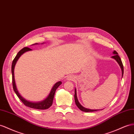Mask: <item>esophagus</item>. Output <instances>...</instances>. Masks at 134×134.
I'll use <instances>...</instances> for the list:
<instances>
[{
    "label": "esophagus",
    "mask_w": 134,
    "mask_h": 134,
    "mask_svg": "<svg viewBox=\"0 0 134 134\" xmlns=\"http://www.w3.org/2000/svg\"><path fill=\"white\" fill-rule=\"evenodd\" d=\"M75 79V76H74V75H69V76H67V79L68 80H73Z\"/></svg>",
    "instance_id": "obj_1"
}]
</instances>
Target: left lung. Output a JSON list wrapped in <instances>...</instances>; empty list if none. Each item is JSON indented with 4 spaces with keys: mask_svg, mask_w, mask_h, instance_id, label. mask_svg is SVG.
<instances>
[{
    "mask_svg": "<svg viewBox=\"0 0 134 134\" xmlns=\"http://www.w3.org/2000/svg\"><path fill=\"white\" fill-rule=\"evenodd\" d=\"M113 54H114V55H113V57H111V58H113V59H115L116 62H117V63H118V64L119 65L120 67H121V71H122V76L123 75V64H122V60L121 59V58H120L119 56L118 55V54L117 53V52H116V51H114L113 52ZM74 98H75V104H76V106L78 107V108L80 110L83 111H84V112H92V111H97V110H92V109H87V108H84V106H82L80 104V102H79V100L77 99V94H76V89L75 88V95H74Z\"/></svg>",
    "mask_w": 134,
    "mask_h": 134,
    "instance_id": "1",
    "label": "left lung"
}]
</instances>
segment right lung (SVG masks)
Returning a JSON list of instances; mask_svg holds the SVG:
<instances>
[{
    "instance_id": "obj_1",
    "label": "right lung",
    "mask_w": 134,
    "mask_h": 134,
    "mask_svg": "<svg viewBox=\"0 0 134 134\" xmlns=\"http://www.w3.org/2000/svg\"><path fill=\"white\" fill-rule=\"evenodd\" d=\"M44 43V42H43V43H42V44H43ZM38 44V43H36L33 44L32 45H34V44ZM31 50H32V49H30L29 47H24L23 49H22L21 50H20L18 53V54L16 55V56L15 57L14 59H13V60L12 62L11 71H12V75L13 88V90H14V91L15 92V93L16 94L17 96H18V97L19 98L20 100L22 101V102L25 106H28V107H29L30 108H33V109H39V110H45V109L49 108L50 106L52 105L54 94H55V91L57 90V89L58 88V87H59V85L62 84V82L60 81L57 82V83H56L54 85L53 88H51L49 94L48 95V96L45 99H44V100H43V101H39V102L29 101L28 100H26L25 98H24L19 92L18 89H17V87H16V83H15L14 70H15V65L16 64V62H18V59H19V58L21 56V55H23L25 52H27V51H31Z\"/></svg>"
}]
</instances>
